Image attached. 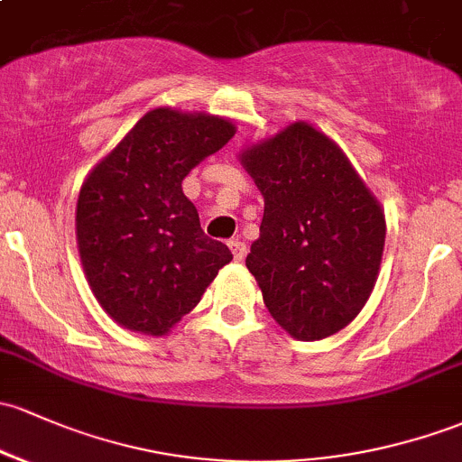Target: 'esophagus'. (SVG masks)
Masks as SVG:
<instances>
[{"instance_id":"obj_1","label":"esophagus","mask_w":462,"mask_h":462,"mask_svg":"<svg viewBox=\"0 0 462 462\" xmlns=\"http://www.w3.org/2000/svg\"><path fill=\"white\" fill-rule=\"evenodd\" d=\"M229 249H231L233 257H236L237 262L245 260V255H246V245H245V242L237 240V237H233V240H229Z\"/></svg>"}]
</instances>
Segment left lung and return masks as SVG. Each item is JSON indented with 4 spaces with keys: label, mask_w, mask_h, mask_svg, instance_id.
<instances>
[{
    "label": "left lung",
    "mask_w": 462,
    "mask_h": 462,
    "mask_svg": "<svg viewBox=\"0 0 462 462\" xmlns=\"http://www.w3.org/2000/svg\"><path fill=\"white\" fill-rule=\"evenodd\" d=\"M264 196L246 269L273 319L301 341L348 326L370 297L385 245L379 202L344 152L292 123L242 153Z\"/></svg>",
    "instance_id": "left-lung-1"
}]
</instances>
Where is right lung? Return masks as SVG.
<instances>
[{
	"instance_id": "add662e5",
	"label": "right lung",
	"mask_w": 462,
	"mask_h": 462,
	"mask_svg": "<svg viewBox=\"0 0 462 462\" xmlns=\"http://www.w3.org/2000/svg\"><path fill=\"white\" fill-rule=\"evenodd\" d=\"M233 125L170 107L147 112L83 182L77 242L94 297L114 321L165 335L233 260L200 229L182 180Z\"/></svg>"
}]
</instances>
